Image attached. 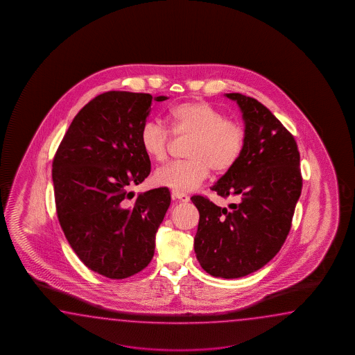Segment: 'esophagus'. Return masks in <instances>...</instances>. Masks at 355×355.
Returning a JSON list of instances; mask_svg holds the SVG:
<instances>
[{"label":"esophagus","mask_w":355,"mask_h":355,"mask_svg":"<svg viewBox=\"0 0 355 355\" xmlns=\"http://www.w3.org/2000/svg\"><path fill=\"white\" fill-rule=\"evenodd\" d=\"M171 196H173L174 199H178V200L184 202V203H188L189 200H190V198H189L188 194H185V193H181V191H176V190H173Z\"/></svg>","instance_id":"34e87169"}]
</instances>
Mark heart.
Listing matches in <instances>:
<instances>
[{
	"label": "heart",
	"mask_w": 355,
	"mask_h": 355,
	"mask_svg": "<svg viewBox=\"0 0 355 355\" xmlns=\"http://www.w3.org/2000/svg\"><path fill=\"white\" fill-rule=\"evenodd\" d=\"M167 123L175 136L193 137L189 161L161 167L153 174V184L176 191L200 187L211 168L223 174L237 164L245 148L246 135L240 124L228 121L226 114L207 101H189L168 110ZM139 144L155 162L167 159L170 132L159 121H147L141 129Z\"/></svg>",
	"instance_id": "obj_1"
}]
</instances>
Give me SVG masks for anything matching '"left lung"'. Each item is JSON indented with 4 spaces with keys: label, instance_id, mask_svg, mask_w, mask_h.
<instances>
[{
    "label": "left lung",
    "instance_id": "1",
    "mask_svg": "<svg viewBox=\"0 0 355 355\" xmlns=\"http://www.w3.org/2000/svg\"><path fill=\"white\" fill-rule=\"evenodd\" d=\"M242 113L246 142L241 157L211 190L237 196L222 208L191 196L199 211L196 259L217 278L246 277L268 264L287 239L302 191L300 152L295 138L257 98L232 92Z\"/></svg>",
    "mask_w": 355,
    "mask_h": 355
}]
</instances>
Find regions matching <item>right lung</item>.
Returning a JSON list of instances; mask_svg holds the SVG:
<instances>
[{
  "label": "right lung",
  "instance_id": "right-lung-1",
  "mask_svg": "<svg viewBox=\"0 0 355 355\" xmlns=\"http://www.w3.org/2000/svg\"><path fill=\"white\" fill-rule=\"evenodd\" d=\"M152 100L150 94L128 91L92 98L76 115L54 156L60 227L83 264L110 279L128 278L150 264L156 232L171 203L167 188L144 191L128 203L135 196L128 189L151 171L139 136Z\"/></svg>",
  "mask_w": 355,
  "mask_h": 355
}]
</instances>
